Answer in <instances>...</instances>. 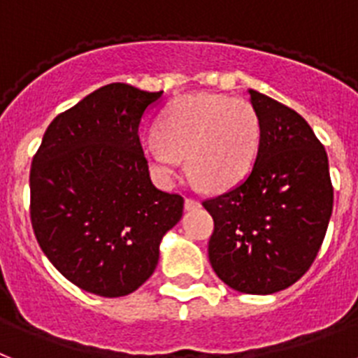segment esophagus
<instances>
[{"label":"esophagus","instance_id":"1","mask_svg":"<svg viewBox=\"0 0 358 358\" xmlns=\"http://www.w3.org/2000/svg\"><path fill=\"white\" fill-rule=\"evenodd\" d=\"M184 206L187 211H194V209H198V207H202V203L198 202V200H194V198H185Z\"/></svg>","mask_w":358,"mask_h":358}]
</instances>
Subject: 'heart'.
<instances>
[{"mask_svg":"<svg viewBox=\"0 0 358 358\" xmlns=\"http://www.w3.org/2000/svg\"><path fill=\"white\" fill-rule=\"evenodd\" d=\"M260 118L253 105L224 94L182 96L164 110L158 133L142 140V152L160 185L189 171L209 191H227L251 173L260 149Z\"/></svg>","mask_w":358,"mask_h":358,"instance_id":"heart-1","label":"heart"}]
</instances>
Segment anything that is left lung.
I'll return each mask as SVG.
<instances>
[{"instance_id":"8db88e82","label":"left lung","mask_w":358,"mask_h":358,"mask_svg":"<svg viewBox=\"0 0 358 358\" xmlns=\"http://www.w3.org/2000/svg\"><path fill=\"white\" fill-rule=\"evenodd\" d=\"M260 118V149L251 173L203 202L215 220L209 262L224 284L271 295L313 264L333 211L322 143L299 113L249 89Z\"/></svg>"}]
</instances>
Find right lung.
I'll return each instance as SVG.
<instances>
[{"label":"right lung","mask_w":358,"mask_h":358,"mask_svg":"<svg viewBox=\"0 0 358 358\" xmlns=\"http://www.w3.org/2000/svg\"><path fill=\"white\" fill-rule=\"evenodd\" d=\"M164 92L110 83L56 116L31 169L41 251L80 289L125 296L155 273L184 198L156 189L138 129Z\"/></svg>","instance_id":"obj_1"}]
</instances>
